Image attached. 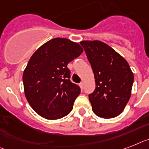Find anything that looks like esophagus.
Wrapping results in <instances>:
<instances>
[{
  "label": "esophagus",
  "mask_w": 149,
  "mask_h": 149,
  "mask_svg": "<svg viewBox=\"0 0 149 149\" xmlns=\"http://www.w3.org/2000/svg\"><path fill=\"white\" fill-rule=\"evenodd\" d=\"M79 86H80V88H81V90L84 89V83H83V82H81V83L79 84Z\"/></svg>",
  "instance_id": "1"
}]
</instances>
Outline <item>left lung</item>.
Instances as JSON below:
<instances>
[{
  "mask_svg": "<svg viewBox=\"0 0 149 149\" xmlns=\"http://www.w3.org/2000/svg\"><path fill=\"white\" fill-rule=\"evenodd\" d=\"M94 74L96 88L89 94L97 116L110 119L119 116L131 96L134 75L126 60L113 49L98 40L81 41Z\"/></svg>",
  "mask_w": 149,
  "mask_h": 149,
  "instance_id": "1",
  "label": "left lung"
}]
</instances>
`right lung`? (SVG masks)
Returning a JSON list of instances; mask_svg holds the SVG:
<instances>
[{"mask_svg":"<svg viewBox=\"0 0 149 149\" xmlns=\"http://www.w3.org/2000/svg\"><path fill=\"white\" fill-rule=\"evenodd\" d=\"M82 52L77 42L55 38L32 55L23 74V88L28 103L39 116L58 120L72 111L81 89L70 81L67 65Z\"/></svg>","mask_w":149,"mask_h":149,"instance_id":"right-lung-1","label":"right lung"}]
</instances>
